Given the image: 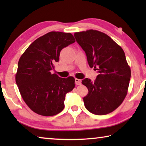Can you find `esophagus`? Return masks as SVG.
Listing matches in <instances>:
<instances>
[{
    "instance_id": "esophagus-1",
    "label": "esophagus",
    "mask_w": 146,
    "mask_h": 146,
    "mask_svg": "<svg viewBox=\"0 0 146 146\" xmlns=\"http://www.w3.org/2000/svg\"><path fill=\"white\" fill-rule=\"evenodd\" d=\"M75 84L76 85H80L82 84V80L80 79L75 78Z\"/></svg>"
}]
</instances>
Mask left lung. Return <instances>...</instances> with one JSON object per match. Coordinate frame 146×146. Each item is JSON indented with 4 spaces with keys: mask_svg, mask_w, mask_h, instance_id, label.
Segmentation results:
<instances>
[{
    "mask_svg": "<svg viewBox=\"0 0 146 146\" xmlns=\"http://www.w3.org/2000/svg\"><path fill=\"white\" fill-rule=\"evenodd\" d=\"M74 36L85 51L89 66L98 73L94 82L87 78L82 81L88 89L83 98L85 107L95 115L111 113L122 103L129 87L131 70L124 51L99 31L76 32Z\"/></svg>",
    "mask_w": 146,
    "mask_h": 146,
    "instance_id": "1",
    "label": "left lung"
}]
</instances>
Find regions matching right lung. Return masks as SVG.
I'll use <instances>...</instances> for the list:
<instances>
[{
    "label": "right lung",
    "mask_w": 146,
    "mask_h": 146,
    "mask_svg": "<svg viewBox=\"0 0 146 146\" xmlns=\"http://www.w3.org/2000/svg\"><path fill=\"white\" fill-rule=\"evenodd\" d=\"M75 42L72 34L51 31L36 39L22 55L15 80L25 103L35 113L53 116L64 108L66 93L75 88V78L51 74L62 49Z\"/></svg>",
    "instance_id": "1"
}]
</instances>
